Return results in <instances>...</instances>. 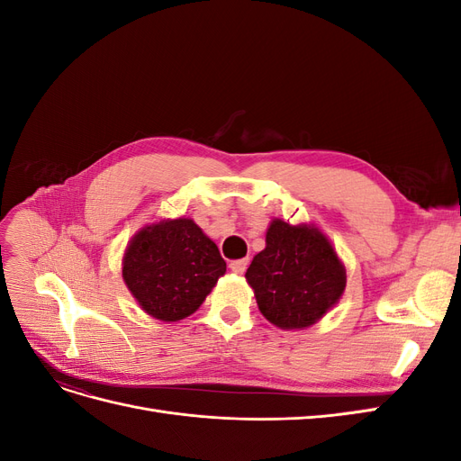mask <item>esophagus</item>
Instances as JSON below:
<instances>
[{
    "mask_svg": "<svg viewBox=\"0 0 461 461\" xmlns=\"http://www.w3.org/2000/svg\"><path fill=\"white\" fill-rule=\"evenodd\" d=\"M229 267L236 275H244V271L248 269V259H234L229 263Z\"/></svg>",
    "mask_w": 461,
    "mask_h": 461,
    "instance_id": "1",
    "label": "esophagus"
}]
</instances>
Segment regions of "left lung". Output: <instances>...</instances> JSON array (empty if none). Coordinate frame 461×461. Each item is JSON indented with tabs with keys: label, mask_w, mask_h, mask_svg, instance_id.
Masks as SVG:
<instances>
[{
	"label": "left lung",
	"mask_w": 461,
	"mask_h": 461,
	"mask_svg": "<svg viewBox=\"0 0 461 461\" xmlns=\"http://www.w3.org/2000/svg\"><path fill=\"white\" fill-rule=\"evenodd\" d=\"M246 281L269 323L300 330L315 325L339 303L346 269L329 236L313 222L290 225L273 219L265 232V248L249 263Z\"/></svg>",
	"instance_id": "8db88e82"
}]
</instances>
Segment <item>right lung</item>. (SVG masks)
Here are the masks:
<instances>
[{
	"label": "right lung",
	"instance_id": "right-lung-1",
	"mask_svg": "<svg viewBox=\"0 0 461 461\" xmlns=\"http://www.w3.org/2000/svg\"><path fill=\"white\" fill-rule=\"evenodd\" d=\"M227 273L217 244L190 217L138 230L122 254V281L144 313L176 323L196 312Z\"/></svg>",
	"mask_w": 461,
	"mask_h": 461
}]
</instances>
